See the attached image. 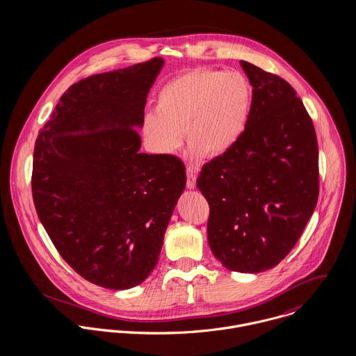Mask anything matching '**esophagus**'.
<instances>
[{
    "mask_svg": "<svg viewBox=\"0 0 356 356\" xmlns=\"http://www.w3.org/2000/svg\"><path fill=\"white\" fill-rule=\"evenodd\" d=\"M186 186L191 191L196 188V172L191 168H188V171H186Z\"/></svg>",
    "mask_w": 356,
    "mask_h": 356,
    "instance_id": "esophagus-1",
    "label": "esophagus"
}]
</instances>
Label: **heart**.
<instances>
[{"label": "heart", "mask_w": 356, "mask_h": 356, "mask_svg": "<svg viewBox=\"0 0 356 356\" xmlns=\"http://www.w3.org/2000/svg\"><path fill=\"white\" fill-rule=\"evenodd\" d=\"M252 106V88L238 71L195 68L167 82L157 93L154 115L143 122V134L152 152L174 153L189 144L188 156L229 152L243 137Z\"/></svg>", "instance_id": "obj_1"}]
</instances>
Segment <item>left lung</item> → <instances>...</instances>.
<instances>
[{
  "label": "left lung",
  "instance_id": "left-lung-1",
  "mask_svg": "<svg viewBox=\"0 0 356 356\" xmlns=\"http://www.w3.org/2000/svg\"><path fill=\"white\" fill-rule=\"evenodd\" d=\"M240 64L252 85L245 131L204 165L197 188L209 204L213 256L227 270L257 274L292 251L315 209L318 144L295 89L248 61Z\"/></svg>",
  "mask_w": 356,
  "mask_h": 356
}]
</instances>
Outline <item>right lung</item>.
I'll list each match as a JSON object with an SVG mask.
<instances>
[{"mask_svg":"<svg viewBox=\"0 0 356 356\" xmlns=\"http://www.w3.org/2000/svg\"><path fill=\"white\" fill-rule=\"evenodd\" d=\"M161 57L74 83L40 131L33 199L61 257L85 280L124 291L152 273L185 186L184 163L140 153Z\"/></svg>","mask_w":356,"mask_h":356,"instance_id":"obj_1","label":"right lung"}]
</instances>
